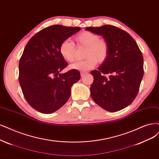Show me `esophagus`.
<instances>
[{
  "mask_svg": "<svg viewBox=\"0 0 159 159\" xmlns=\"http://www.w3.org/2000/svg\"><path fill=\"white\" fill-rule=\"evenodd\" d=\"M87 74H88V73H87V72H86V71L81 72V73H80V75H81V76H84L85 75H87Z\"/></svg>",
  "mask_w": 159,
  "mask_h": 159,
  "instance_id": "obj_1",
  "label": "esophagus"
}]
</instances>
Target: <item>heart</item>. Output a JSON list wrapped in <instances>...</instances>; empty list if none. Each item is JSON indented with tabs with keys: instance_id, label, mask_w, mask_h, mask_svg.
<instances>
[{
	"instance_id": "b5f03b06",
	"label": "heart",
	"mask_w": 159,
	"mask_h": 159,
	"mask_svg": "<svg viewBox=\"0 0 159 159\" xmlns=\"http://www.w3.org/2000/svg\"><path fill=\"white\" fill-rule=\"evenodd\" d=\"M75 40L80 46L86 47L85 59L70 65V67L79 70H87L94 67L98 61L103 63L106 60L109 46L107 43L100 39L99 35L90 31H83L75 37ZM60 54L65 60L73 62L75 60V47L69 39L63 40L60 45Z\"/></svg>"
}]
</instances>
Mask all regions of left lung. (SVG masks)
I'll return each mask as SVG.
<instances>
[{
  "instance_id": "8db88e82",
  "label": "left lung",
  "mask_w": 159,
  "mask_h": 159,
  "mask_svg": "<svg viewBox=\"0 0 159 159\" xmlns=\"http://www.w3.org/2000/svg\"><path fill=\"white\" fill-rule=\"evenodd\" d=\"M86 30L102 35L109 46L106 60L91 71L92 99L99 106L115 112L128 106L136 98L143 76V58L134 39L113 25L89 27ZM112 74L107 79L104 75Z\"/></svg>"
}]
</instances>
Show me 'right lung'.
<instances>
[{"label": "right lung", "mask_w": 159, "mask_h": 159, "mask_svg": "<svg viewBox=\"0 0 159 159\" xmlns=\"http://www.w3.org/2000/svg\"><path fill=\"white\" fill-rule=\"evenodd\" d=\"M80 30L52 25L35 34L25 47L19 63L20 84L26 101L40 113H52L61 108L80 79L78 70L60 73L67 63L59 50L63 40Z\"/></svg>", "instance_id": "right-lung-1"}]
</instances>
